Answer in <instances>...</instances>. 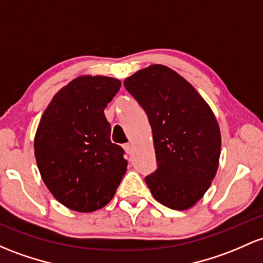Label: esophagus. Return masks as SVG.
I'll return each mask as SVG.
<instances>
[{"label": "esophagus", "mask_w": 263, "mask_h": 263, "mask_svg": "<svg viewBox=\"0 0 263 263\" xmlns=\"http://www.w3.org/2000/svg\"><path fill=\"white\" fill-rule=\"evenodd\" d=\"M123 149L126 151V154L131 155L132 154V145L131 143H126V145H123Z\"/></svg>", "instance_id": "obj_1"}]
</instances>
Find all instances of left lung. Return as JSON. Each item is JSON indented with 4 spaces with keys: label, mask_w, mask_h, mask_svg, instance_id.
I'll use <instances>...</instances> for the list:
<instances>
[{
    "label": "left lung",
    "mask_w": 263,
    "mask_h": 263,
    "mask_svg": "<svg viewBox=\"0 0 263 263\" xmlns=\"http://www.w3.org/2000/svg\"><path fill=\"white\" fill-rule=\"evenodd\" d=\"M123 85L152 128L157 170L145 178L152 196L172 210L190 209L217 172L221 134L215 115L191 83L166 66L140 70Z\"/></svg>",
    "instance_id": "obj_1"
}]
</instances>
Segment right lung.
Here are the masks:
<instances>
[{
	"instance_id": "right-lung-1",
	"label": "right lung",
	"mask_w": 263,
	"mask_h": 263,
	"mask_svg": "<svg viewBox=\"0 0 263 263\" xmlns=\"http://www.w3.org/2000/svg\"><path fill=\"white\" fill-rule=\"evenodd\" d=\"M120 87L112 77H77L54 95L40 121L37 167L53 197L73 211L106 206L126 174L125 151L109 140L103 112Z\"/></svg>"
}]
</instances>
